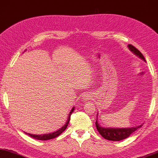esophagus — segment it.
Returning a JSON list of instances; mask_svg holds the SVG:
<instances>
[{"mask_svg":"<svg viewBox=\"0 0 158 158\" xmlns=\"http://www.w3.org/2000/svg\"><path fill=\"white\" fill-rule=\"evenodd\" d=\"M90 99H91V96L89 95V94H84L83 97H82V100H83L84 102H87V101H89Z\"/></svg>","mask_w":158,"mask_h":158,"instance_id":"esophagus-1","label":"esophagus"}]
</instances>
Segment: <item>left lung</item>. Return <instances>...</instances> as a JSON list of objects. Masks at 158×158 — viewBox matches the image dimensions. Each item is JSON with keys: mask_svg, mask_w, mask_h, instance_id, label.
Segmentation results:
<instances>
[{"mask_svg": "<svg viewBox=\"0 0 158 158\" xmlns=\"http://www.w3.org/2000/svg\"><path fill=\"white\" fill-rule=\"evenodd\" d=\"M128 49H130L132 52L135 54L136 56L140 58L141 60H143L144 62H146L144 56L142 55V53L138 49H136L132 44H128ZM96 117L98 118V114ZM95 124L96 128H97V131L102 135V137L104 138L105 139L111 141H120L126 139V138H128L133 132L138 130V128H141L143 126L142 124L135 127H132V128H106V127L101 126V125L98 123L97 118H96Z\"/></svg>", "mask_w": 158, "mask_h": 158, "instance_id": "1", "label": "left lung"}]
</instances>
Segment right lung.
<instances>
[{
  "instance_id": "add662e5",
  "label": "right lung",
  "mask_w": 158,
  "mask_h": 158,
  "mask_svg": "<svg viewBox=\"0 0 158 158\" xmlns=\"http://www.w3.org/2000/svg\"><path fill=\"white\" fill-rule=\"evenodd\" d=\"M74 107L72 108V109L71 110V111H70L69 116H68L67 118V121L66 122V123L63 126L62 128L59 129V130L56 131L55 132H53V133H46V134H43V135H34V134H30V133H25V134H27V135H30L31 138H33L35 139L36 140H50V139H53V138H55L56 137H57L60 135L61 133H63L65 130L66 128H67V126L68 124H69V120H70V117H71V115L74 111Z\"/></svg>"
}]
</instances>
